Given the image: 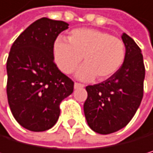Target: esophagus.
<instances>
[{
  "label": "esophagus",
  "instance_id": "1",
  "mask_svg": "<svg viewBox=\"0 0 153 153\" xmlns=\"http://www.w3.org/2000/svg\"><path fill=\"white\" fill-rule=\"evenodd\" d=\"M83 87H84V85L82 84V83H78V82L74 83V88H75V89H78V88H83Z\"/></svg>",
  "mask_w": 153,
  "mask_h": 153
}]
</instances>
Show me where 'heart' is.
Returning a JSON list of instances; mask_svg holds the SVG:
<instances>
[{
  "mask_svg": "<svg viewBox=\"0 0 153 153\" xmlns=\"http://www.w3.org/2000/svg\"><path fill=\"white\" fill-rule=\"evenodd\" d=\"M69 43L57 39L53 45V59L65 74L72 73L83 59L84 64L76 72L82 81H92L96 76L103 81L122 67L126 59L124 42L110 34L89 28L74 29L68 36Z\"/></svg>",
  "mask_w": 153,
  "mask_h": 153,
  "instance_id": "1",
  "label": "heart"
}]
</instances>
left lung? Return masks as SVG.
I'll list each match as a JSON object with an SVG mask.
<instances>
[{"label": "left lung", "instance_id": "obj_1", "mask_svg": "<svg viewBox=\"0 0 153 153\" xmlns=\"http://www.w3.org/2000/svg\"><path fill=\"white\" fill-rule=\"evenodd\" d=\"M121 38L126 47L122 67L103 82L86 87L85 118L88 126L99 134H110L126 127L143 97L145 67L141 50L127 34L123 33Z\"/></svg>", "mask_w": 153, "mask_h": 153}]
</instances>
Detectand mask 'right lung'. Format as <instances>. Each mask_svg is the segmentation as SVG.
<instances>
[{
	"label": "right lung",
	"mask_w": 153,
	"mask_h": 153,
	"mask_svg": "<svg viewBox=\"0 0 153 153\" xmlns=\"http://www.w3.org/2000/svg\"><path fill=\"white\" fill-rule=\"evenodd\" d=\"M69 28L46 17L29 25L13 42L6 63L7 97L15 120L31 131H45L59 117V104L73 92V82L54 63L53 45Z\"/></svg>",
	"instance_id": "1"
}]
</instances>
